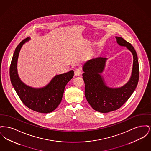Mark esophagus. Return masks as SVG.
Segmentation results:
<instances>
[{
  "label": "esophagus",
  "instance_id": "1",
  "mask_svg": "<svg viewBox=\"0 0 151 151\" xmlns=\"http://www.w3.org/2000/svg\"><path fill=\"white\" fill-rule=\"evenodd\" d=\"M74 73H75V75L79 76L81 73V70L80 68H76L75 70Z\"/></svg>",
  "mask_w": 151,
  "mask_h": 151
}]
</instances>
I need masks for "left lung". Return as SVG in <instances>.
I'll use <instances>...</instances> for the list:
<instances>
[{"label": "left lung", "instance_id": "1", "mask_svg": "<svg viewBox=\"0 0 151 151\" xmlns=\"http://www.w3.org/2000/svg\"><path fill=\"white\" fill-rule=\"evenodd\" d=\"M116 42L125 46L132 53L133 65L129 80L118 88L108 86L103 76L106 58L99 57L88 60L83 66V78L85 83V96L94 110L106 113L121 108L129 100L137 88L139 78V67L136 51L122 37H115Z\"/></svg>", "mask_w": 151, "mask_h": 151}]
</instances>
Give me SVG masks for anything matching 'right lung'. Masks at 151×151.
<instances>
[{
	"instance_id": "1",
	"label": "right lung",
	"mask_w": 151,
	"mask_h": 151,
	"mask_svg": "<svg viewBox=\"0 0 151 151\" xmlns=\"http://www.w3.org/2000/svg\"><path fill=\"white\" fill-rule=\"evenodd\" d=\"M28 37L16 47L9 68V76L12 86L23 104L28 108L41 113H49L60 104L65 86L74 75L73 71L56 75L50 81L42 88H34L22 82L17 72V60L24 44L28 42Z\"/></svg>"
}]
</instances>
